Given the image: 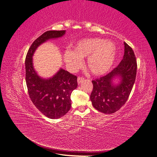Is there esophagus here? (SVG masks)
I'll return each instance as SVG.
<instances>
[{"label": "esophagus", "mask_w": 157, "mask_h": 157, "mask_svg": "<svg viewBox=\"0 0 157 157\" xmlns=\"http://www.w3.org/2000/svg\"><path fill=\"white\" fill-rule=\"evenodd\" d=\"M84 78L82 77H78V78H77V82L78 84H80L82 81H84Z\"/></svg>", "instance_id": "34e87169"}]
</instances>
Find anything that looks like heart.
<instances>
[{
  "label": "heart",
  "mask_w": 157,
  "mask_h": 157,
  "mask_svg": "<svg viewBox=\"0 0 157 157\" xmlns=\"http://www.w3.org/2000/svg\"><path fill=\"white\" fill-rule=\"evenodd\" d=\"M116 54L117 48L113 42L99 38H89L79 41L74 50H66L64 60L71 70L75 71L81 67L82 59L88 57L86 65L90 73L101 76L111 69Z\"/></svg>",
  "instance_id": "heart-1"
}]
</instances>
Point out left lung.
Returning a JSON list of instances; mask_svg holds the SVG:
<instances>
[{
    "label": "left lung",
    "instance_id": "8db88e82",
    "mask_svg": "<svg viewBox=\"0 0 157 157\" xmlns=\"http://www.w3.org/2000/svg\"><path fill=\"white\" fill-rule=\"evenodd\" d=\"M124 54L121 62L105 76L92 80L93 90L90 100L95 109L105 114L115 113L124 105L134 86L137 61L131 47L124 42ZM120 76L119 85H113L112 80Z\"/></svg>",
    "mask_w": 157,
    "mask_h": 157
}]
</instances>
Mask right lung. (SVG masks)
Wrapping results in <instances>:
<instances>
[{"mask_svg":"<svg viewBox=\"0 0 157 157\" xmlns=\"http://www.w3.org/2000/svg\"><path fill=\"white\" fill-rule=\"evenodd\" d=\"M65 31H48L33 42L25 58V81L33 104L52 119L64 116L71 109V95L77 87V76L61 69L53 77L43 79L33 66L32 56L37 47L50 39L62 36Z\"/></svg>","mask_w":157,"mask_h":157,"instance_id":"add662e5","label":"right lung"}]
</instances>
